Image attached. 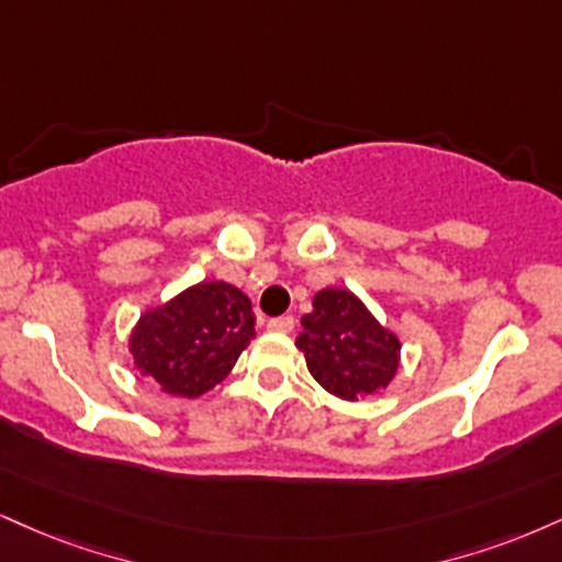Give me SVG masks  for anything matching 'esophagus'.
Segmentation results:
<instances>
[{
  "label": "esophagus",
  "mask_w": 562,
  "mask_h": 562,
  "mask_svg": "<svg viewBox=\"0 0 562 562\" xmlns=\"http://www.w3.org/2000/svg\"><path fill=\"white\" fill-rule=\"evenodd\" d=\"M293 327H295V319L290 314L274 316V319L267 322V329H272V333H293Z\"/></svg>",
  "instance_id": "34e87169"
}]
</instances>
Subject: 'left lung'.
I'll return each instance as SVG.
<instances>
[{
  "label": "left lung",
  "instance_id": "8db88e82",
  "mask_svg": "<svg viewBox=\"0 0 562 562\" xmlns=\"http://www.w3.org/2000/svg\"><path fill=\"white\" fill-rule=\"evenodd\" d=\"M295 340L316 382L342 401L387 387L397 371L401 342L348 290L316 293Z\"/></svg>",
  "mask_w": 562,
  "mask_h": 562
}]
</instances>
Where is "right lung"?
Segmentation results:
<instances>
[{"mask_svg":"<svg viewBox=\"0 0 562 562\" xmlns=\"http://www.w3.org/2000/svg\"><path fill=\"white\" fill-rule=\"evenodd\" d=\"M251 301L227 282H201L146 311L131 353L140 374L170 395L199 397L229 374L254 340Z\"/></svg>","mask_w":562,"mask_h":562,"instance_id":"obj_1","label":"right lung"}]
</instances>
